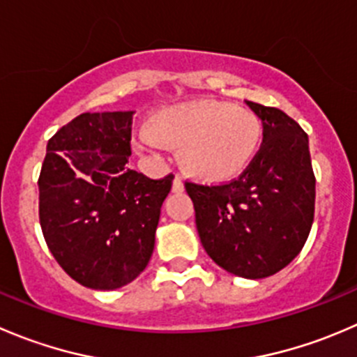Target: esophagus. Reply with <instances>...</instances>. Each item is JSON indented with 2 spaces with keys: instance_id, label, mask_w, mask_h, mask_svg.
I'll return each mask as SVG.
<instances>
[{
  "instance_id": "34e87169",
  "label": "esophagus",
  "mask_w": 357,
  "mask_h": 357,
  "mask_svg": "<svg viewBox=\"0 0 357 357\" xmlns=\"http://www.w3.org/2000/svg\"><path fill=\"white\" fill-rule=\"evenodd\" d=\"M185 190V185H183V179L179 176H176L174 181H172V192L174 193H181Z\"/></svg>"
}]
</instances>
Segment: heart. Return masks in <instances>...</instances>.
I'll use <instances>...</instances> for the list:
<instances>
[{"label":"heart","mask_w":357,"mask_h":357,"mask_svg":"<svg viewBox=\"0 0 357 357\" xmlns=\"http://www.w3.org/2000/svg\"><path fill=\"white\" fill-rule=\"evenodd\" d=\"M261 123L248 108L221 101H192L153 113L137 134L143 150L178 148L183 171L197 181L220 185L241 176L261 144Z\"/></svg>","instance_id":"heart-1"}]
</instances>
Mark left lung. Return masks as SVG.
I'll use <instances>...</instances> for the list:
<instances>
[{
  "mask_svg": "<svg viewBox=\"0 0 357 357\" xmlns=\"http://www.w3.org/2000/svg\"><path fill=\"white\" fill-rule=\"evenodd\" d=\"M248 106L263 123L255 160L227 185L185 186L211 259L238 278L263 279L302 251L314 221L316 178L302 127L278 108Z\"/></svg>",
  "mask_w": 357,
  "mask_h": 357,
  "instance_id": "left-lung-1",
  "label": "left lung"
}]
</instances>
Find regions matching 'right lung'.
<instances>
[{
  "label": "right lung",
  "mask_w": 357,
  "mask_h": 357,
  "mask_svg": "<svg viewBox=\"0 0 357 357\" xmlns=\"http://www.w3.org/2000/svg\"><path fill=\"white\" fill-rule=\"evenodd\" d=\"M132 113L73 119L48 141L38 179L48 249L69 278L101 291L129 284L146 268L174 179L129 167Z\"/></svg>",
  "instance_id": "obj_1"
}]
</instances>
